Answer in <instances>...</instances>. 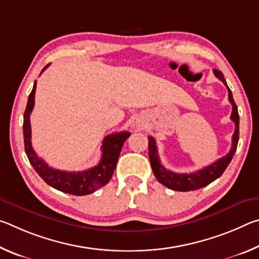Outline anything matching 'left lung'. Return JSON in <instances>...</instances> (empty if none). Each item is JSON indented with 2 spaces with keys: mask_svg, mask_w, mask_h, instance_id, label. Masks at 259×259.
Listing matches in <instances>:
<instances>
[{
  "mask_svg": "<svg viewBox=\"0 0 259 259\" xmlns=\"http://www.w3.org/2000/svg\"><path fill=\"white\" fill-rule=\"evenodd\" d=\"M213 74L218 77L227 88L229 91V100L232 104V114L231 120L235 123V130L234 134L232 136V147L231 151L227 153L225 156L221 157V159L213 162L208 166H204L203 169L198 170L195 172L191 174H176L170 170H166L163 165L161 164L159 153H157V147L155 139L153 137H148V156H150V162L154 176L156 177L162 185L166 186L170 190L178 191V192H188V191H195L199 188H202L204 186L209 185L210 183L216 181L225 171L227 165L233 159V155L236 151V146H238L239 142V113L238 107H236L235 102L232 96V91L230 90L229 85H227L226 80L224 75L218 69H213Z\"/></svg>",
  "mask_w": 259,
  "mask_h": 259,
  "instance_id": "8db88e82",
  "label": "left lung"
}]
</instances>
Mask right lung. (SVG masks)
Here are the masks:
<instances>
[{"mask_svg": "<svg viewBox=\"0 0 259 259\" xmlns=\"http://www.w3.org/2000/svg\"><path fill=\"white\" fill-rule=\"evenodd\" d=\"M49 66L42 69V72ZM35 89H36V81L34 82L32 93L28 96L27 106L24 114V143L25 152L27 155L30 164L33 165L40 177L48 185L56 188L60 192L68 193L73 195H88L97 191L98 188L106 185L112 178L114 170L117 163V159L122 150V146L126 139L129 138V131H122V133L108 135L103 140L102 145V159L97 165L93 168L84 170V171L74 172V171H61L58 169H54L48 165L41 157H38L33 150L32 142H30V122L29 116L34 107Z\"/></svg>", "mask_w": 259, "mask_h": 259, "instance_id": "right-lung-1", "label": "right lung"}]
</instances>
